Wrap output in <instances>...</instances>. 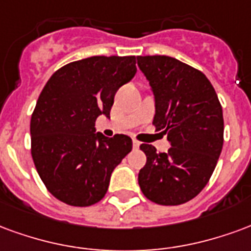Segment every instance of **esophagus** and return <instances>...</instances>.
<instances>
[{"instance_id":"obj_1","label":"esophagus","mask_w":251,"mask_h":251,"mask_svg":"<svg viewBox=\"0 0 251 251\" xmlns=\"http://www.w3.org/2000/svg\"><path fill=\"white\" fill-rule=\"evenodd\" d=\"M132 147H133V150H138V148L140 147V143H139L138 140H133V142H132Z\"/></svg>"}]
</instances>
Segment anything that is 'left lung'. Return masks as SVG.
I'll list each match as a JSON object with an SVG mask.
<instances>
[{"label":"left lung","mask_w":251,"mask_h":251,"mask_svg":"<svg viewBox=\"0 0 251 251\" xmlns=\"http://www.w3.org/2000/svg\"><path fill=\"white\" fill-rule=\"evenodd\" d=\"M138 65L155 100L152 124L171 148L158 153L142 144L147 162L139 171L146 198L176 206L195 198L213 175L223 146V113L218 96L201 71L168 56H139Z\"/></svg>","instance_id":"left-lung-1"}]
</instances>
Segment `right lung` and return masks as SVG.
I'll return each instance as SVG.
<instances>
[{
    "instance_id": "1",
    "label": "right lung",
    "mask_w": 251,
    "mask_h": 251,
    "mask_svg": "<svg viewBox=\"0 0 251 251\" xmlns=\"http://www.w3.org/2000/svg\"><path fill=\"white\" fill-rule=\"evenodd\" d=\"M135 56H93L53 73L30 120L32 158L40 178L58 201L85 207L104 198L111 174L132 150L127 135L96 132L109 118L118 89L136 73Z\"/></svg>"
}]
</instances>
